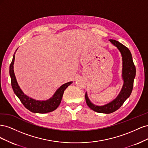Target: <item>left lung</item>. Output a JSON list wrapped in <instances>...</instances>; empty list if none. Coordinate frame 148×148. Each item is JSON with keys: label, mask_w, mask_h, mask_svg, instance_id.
Here are the masks:
<instances>
[{"label": "left lung", "mask_w": 148, "mask_h": 148, "mask_svg": "<svg viewBox=\"0 0 148 148\" xmlns=\"http://www.w3.org/2000/svg\"><path fill=\"white\" fill-rule=\"evenodd\" d=\"M109 41L118 48L122 56V78L124 83L122 90L120 92L118 96L116 97V99L103 106L94 105L89 101L87 94L86 93L85 95V99L89 108L96 112L104 114L112 113L115 110H118L123 105L124 102L130 96L132 92L134 79L136 75L135 65L133 63L132 53L129 49L122 44L115 40L110 39Z\"/></svg>", "instance_id": "1"}]
</instances>
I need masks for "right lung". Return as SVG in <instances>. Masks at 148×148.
Wrapping results in <instances>:
<instances>
[{"mask_svg": "<svg viewBox=\"0 0 148 148\" xmlns=\"http://www.w3.org/2000/svg\"><path fill=\"white\" fill-rule=\"evenodd\" d=\"M15 53L13 56V59L10 65L9 73L11 78V84L13 91L19 98L23 105L26 109L34 113L45 114L51 112L52 111L56 110L60 105L62 96H63L65 89L69 85L72 83V82L64 84L57 89L53 96L47 101H36L32 99L26 95L21 91L20 86L18 84L16 79L13 70V64L15 60Z\"/></svg>", "mask_w": 148, "mask_h": 148, "instance_id": "obj_1", "label": "right lung"}]
</instances>
